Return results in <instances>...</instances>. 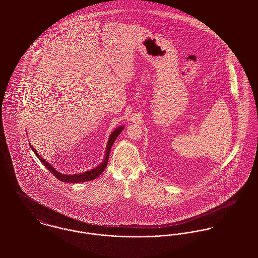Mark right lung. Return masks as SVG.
<instances>
[{
    "mask_svg": "<svg viewBox=\"0 0 258 258\" xmlns=\"http://www.w3.org/2000/svg\"><path fill=\"white\" fill-rule=\"evenodd\" d=\"M124 129V126H119L118 128H116L109 136V139H108V142H107V145H106V150H105V156H104V159L102 161V163L100 165H98L97 167H95L94 169L90 170V171H87V172H84V173H79V174H74V175H66V174H62L58 171H56L48 162H46L44 159H42V157H40V155L37 152V150L35 148L33 147V145H31L30 143V146L32 148V150L34 151V153L36 154L38 160L42 163V165L45 166V168L50 172L52 173V175L54 177H56L58 180H60L61 182H64V183H83V182H89V181H92L94 179H96L97 177H99L101 175V173L105 170L106 166H107V163H108V158H109V154H110L111 147L113 145V143L115 142V140L117 139L118 135L122 132V130Z\"/></svg>",
    "mask_w": 258,
    "mask_h": 258,
    "instance_id": "obj_1",
    "label": "right lung"
}]
</instances>
